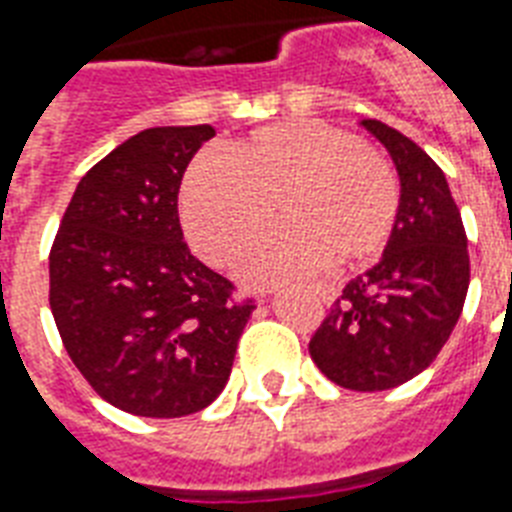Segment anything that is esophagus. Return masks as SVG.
I'll return each mask as SVG.
<instances>
[{
  "label": "esophagus",
  "instance_id": "esophagus-1",
  "mask_svg": "<svg viewBox=\"0 0 512 512\" xmlns=\"http://www.w3.org/2000/svg\"><path fill=\"white\" fill-rule=\"evenodd\" d=\"M321 300H324V303H329V300H332V295H329V292H321Z\"/></svg>",
  "mask_w": 512,
  "mask_h": 512
}]
</instances>
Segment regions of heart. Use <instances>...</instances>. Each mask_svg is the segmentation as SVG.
<instances>
[{"label":"heart","mask_w":512,"mask_h":512,"mask_svg":"<svg viewBox=\"0 0 512 512\" xmlns=\"http://www.w3.org/2000/svg\"><path fill=\"white\" fill-rule=\"evenodd\" d=\"M279 228L236 260L249 284L303 279L327 263L353 271L388 247L401 212L396 167L356 135L321 122H281L204 156L183 180L180 209L204 260L225 265L268 220Z\"/></svg>","instance_id":"heart-1"}]
</instances>
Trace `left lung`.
<instances>
[{
	"instance_id": "obj_1",
	"label": "left lung",
	"mask_w": 512,
	"mask_h": 512,
	"mask_svg": "<svg viewBox=\"0 0 512 512\" xmlns=\"http://www.w3.org/2000/svg\"><path fill=\"white\" fill-rule=\"evenodd\" d=\"M361 124L396 162L401 212L380 263L342 289L308 350L335 385L372 393L433 364L465 305L470 257L441 167L388 124Z\"/></svg>"
}]
</instances>
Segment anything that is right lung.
<instances>
[{
    "mask_svg": "<svg viewBox=\"0 0 512 512\" xmlns=\"http://www.w3.org/2000/svg\"><path fill=\"white\" fill-rule=\"evenodd\" d=\"M209 124L151 127L79 180L50 249L63 348L108 404L185 417L220 396L255 300L196 260L177 191Z\"/></svg>",
    "mask_w": 512,
    "mask_h": 512,
    "instance_id": "right-lung-1",
    "label": "right lung"
}]
</instances>
